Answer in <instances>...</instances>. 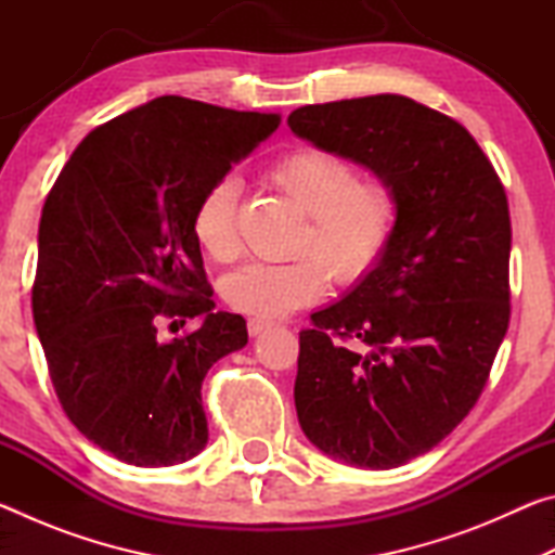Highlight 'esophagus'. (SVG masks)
Listing matches in <instances>:
<instances>
[{"label":"esophagus","instance_id":"1","mask_svg":"<svg viewBox=\"0 0 555 555\" xmlns=\"http://www.w3.org/2000/svg\"><path fill=\"white\" fill-rule=\"evenodd\" d=\"M267 327H271V321H264V318H249V321H247V331H249L251 337L264 333Z\"/></svg>","mask_w":555,"mask_h":555}]
</instances>
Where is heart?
I'll return each mask as SVG.
<instances>
[{"label":"heart","mask_w":555,"mask_h":555,"mask_svg":"<svg viewBox=\"0 0 555 555\" xmlns=\"http://www.w3.org/2000/svg\"><path fill=\"white\" fill-rule=\"evenodd\" d=\"M267 181L306 212L298 249L321 258L249 261L222 279V296L234 311L281 318L325 294L327 274L343 286L360 284L387 255L399 220L393 188L379 176H357L354 166L315 146L291 149L269 166ZM240 183L224 176L195 203L191 230L215 261L240 251Z\"/></svg>","instance_id":"heart-1"}]
</instances>
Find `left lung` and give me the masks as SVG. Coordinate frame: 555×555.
Instances as JSON below:
<instances>
[{
    "instance_id": "1",
    "label": "left lung",
    "mask_w": 555,
    "mask_h": 555,
    "mask_svg": "<svg viewBox=\"0 0 555 555\" xmlns=\"http://www.w3.org/2000/svg\"><path fill=\"white\" fill-rule=\"evenodd\" d=\"M288 127L397 193L377 269L300 331L294 399L325 455L399 467L467 416L509 327L504 185L463 125L403 95L306 105Z\"/></svg>"
}]
</instances>
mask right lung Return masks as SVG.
Wrapping results in <instances>:
<instances>
[{
  "label": "right lung",
  "mask_w": 555,
  "mask_h": 555,
  "mask_svg": "<svg viewBox=\"0 0 555 555\" xmlns=\"http://www.w3.org/2000/svg\"><path fill=\"white\" fill-rule=\"evenodd\" d=\"M281 125L164 95L92 129L63 166L39 224L34 323L53 389L82 436L127 465L168 467L208 443L201 387L247 345L215 313L191 220L203 191ZM202 327L158 344L164 320Z\"/></svg>",
  "instance_id": "obj_1"
}]
</instances>
